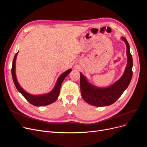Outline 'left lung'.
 Wrapping results in <instances>:
<instances>
[{
  "label": "left lung",
  "mask_w": 147,
  "mask_h": 147,
  "mask_svg": "<svg viewBox=\"0 0 147 147\" xmlns=\"http://www.w3.org/2000/svg\"><path fill=\"white\" fill-rule=\"evenodd\" d=\"M127 46V64L123 75L111 86L100 88L89 83L80 73V91L82 97L86 103L95 106H106L114 103L129 86L131 80L133 59L130 52L129 44L122 37Z\"/></svg>",
  "instance_id": "8db88e82"
}]
</instances>
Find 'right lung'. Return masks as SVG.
<instances>
[{
    "instance_id": "right-lung-1",
    "label": "right lung",
    "mask_w": 147,
    "mask_h": 147,
    "mask_svg": "<svg viewBox=\"0 0 147 147\" xmlns=\"http://www.w3.org/2000/svg\"><path fill=\"white\" fill-rule=\"evenodd\" d=\"M17 53H16L14 58L12 61V66L11 69V73H12V79H13V82L14 83V85L17 89V90L20 92L23 96L26 98L29 103L35 106H46L48 105H50L51 103L55 102L57 98H58V96L60 93V89L61 85L62 84L63 80L66 78V76L71 72V69H69L65 72L62 73L58 79V81L56 82V84L53 90L50 92L49 93L44 95H31L25 91L21 88L20 85L18 84V81L16 78V61Z\"/></svg>"
}]
</instances>
